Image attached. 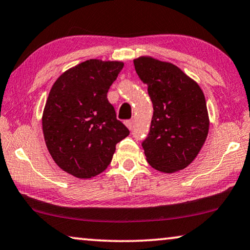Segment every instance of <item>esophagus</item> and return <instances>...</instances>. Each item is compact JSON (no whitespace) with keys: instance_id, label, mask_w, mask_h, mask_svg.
I'll list each match as a JSON object with an SVG mask.
<instances>
[{"instance_id":"esophagus-1","label":"esophagus","mask_w":250,"mask_h":250,"mask_svg":"<svg viewBox=\"0 0 250 250\" xmlns=\"http://www.w3.org/2000/svg\"><path fill=\"white\" fill-rule=\"evenodd\" d=\"M125 125L128 126V128H129L130 130H131V129L133 128V120H126V121L125 122Z\"/></svg>"}]
</instances>
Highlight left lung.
Returning <instances> with one entry per match:
<instances>
[{"label":"left lung","mask_w":250,"mask_h":250,"mask_svg":"<svg viewBox=\"0 0 250 250\" xmlns=\"http://www.w3.org/2000/svg\"><path fill=\"white\" fill-rule=\"evenodd\" d=\"M133 64L148 86L154 108L149 132L142 143L147 162L165 173L182 170L195 160L208 133L205 96L172 63L142 56Z\"/></svg>","instance_id":"1"}]
</instances>
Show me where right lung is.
Segmentation results:
<instances>
[{
    "label": "right lung",
    "instance_id": "right-lung-1",
    "mask_svg": "<svg viewBox=\"0 0 250 250\" xmlns=\"http://www.w3.org/2000/svg\"><path fill=\"white\" fill-rule=\"evenodd\" d=\"M124 68L118 61L88 60L58 78L43 113L46 146L62 170L80 179L103 172L115 145L129 135L107 91Z\"/></svg>",
    "mask_w": 250,
    "mask_h": 250
}]
</instances>
